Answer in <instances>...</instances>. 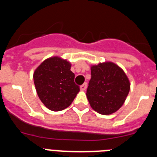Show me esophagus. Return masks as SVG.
<instances>
[{
    "instance_id": "34e87169",
    "label": "esophagus",
    "mask_w": 157,
    "mask_h": 157,
    "mask_svg": "<svg viewBox=\"0 0 157 157\" xmlns=\"http://www.w3.org/2000/svg\"><path fill=\"white\" fill-rule=\"evenodd\" d=\"M87 88V82H85V83H83L82 85L81 86V90H86Z\"/></svg>"
}]
</instances>
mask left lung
I'll return each instance as SVG.
<instances>
[{"mask_svg":"<svg viewBox=\"0 0 157 157\" xmlns=\"http://www.w3.org/2000/svg\"><path fill=\"white\" fill-rule=\"evenodd\" d=\"M130 82L120 67L112 62L91 67V79L86 97L91 108L110 115L123 105L130 91Z\"/></svg>","mask_w":157,"mask_h":157,"instance_id":"8db88e82","label":"left lung"}]
</instances>
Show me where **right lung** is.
Listing matches in <instances>:
<instances>
[{
  "label": "right lung",
  "instance_id": "add662e5",
  "mask_svg": "<svg viewBox=\"0 0 157 157\" xmlns=\"http://www.w3.org/2000/svg\"><path fill=\"white\" fill-rule=\"evenodd\" d=\"M34 81L41 102L54 112L67 108L80 90L71 63L56 56L41 63L34 71Z\"/></svg>",
  "mask_w": 157,
  "mask_h": 157
}]
</instances>
